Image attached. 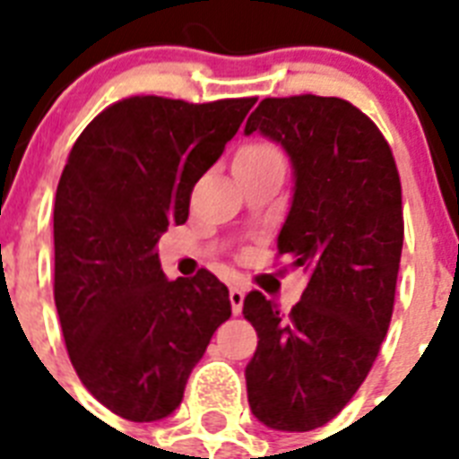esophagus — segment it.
Masks as SVG:
<instances>
[{"label": "esophagus", "instance_id": "obj_1", "mask_svg": "<svg viewBox=\"0 0 459 459\" xmlns=\"http://www.w3.org/2000/svg\"><path fill=\"white\" fill-rule=\"evenodd\" d=\"M229 298H230V309H233V314L243 312V302H245V290H243V288H238V286L230 288Z\"/></svg>", "mask_w": 459, "mask_h": 459}]
</instances>
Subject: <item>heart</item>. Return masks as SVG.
Returning a JSON list of instances; mask_svg holds the SVG:
<instances>
[{"mask_svg": "<svg viewBox=\"0 0 459 459\" xmlns=\"http://www.w3.org/2000/svg\"><path fill=\"white\" fill-rule=\"evenodd\" d=\"M269 157H279V152L273 150L272 145H262V143H255V145L243 147L240 152H238L236 161H243V159H269Z\"/></svg>", "mask_w": 459, "mask_h": 459, "instance_id": "b5f03b06", "label": "heart"}]
</instances>
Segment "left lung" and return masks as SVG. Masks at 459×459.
<instances>
[{"label":"left lung","mask_w":459,"mask_h":459,"mask_svg":"<svg viewBox=\"0 0 459 459\" xmlns=\"http://www.w3.org/2000/svg\"><path fill=\"white\" fill-rule=\"evenodd\" d=\"M286 150L293 200L279 255L309 276L283 314L259 290L243 302L257 331L245 367L252 414L276 431H312L348 405L391 324L403 190L391 147L374 121L338 97H266L245 135Z\"/></svg>","instance_id":"8db88e82"}]
</instances>
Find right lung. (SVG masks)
<instances>
[{
	"label": "right lung",
	"instance_id": "1",
	"mask_svg": "<svg viewBox=\"0 0 459 459\" xmlns=\"http://www.w3.org/2000/svg\"><path fill=\"white\" fill-rule=\"evenodd\" d=\"M255 102L128 97L92 118L68 154L54 202V302L75 374L124 420L173 414L230 316L214 273L169 281L154 245L186 223L195 183Z\"/></svg>",
	"mask_w": 459,
	"mask_h": 459
}]
</instances>
